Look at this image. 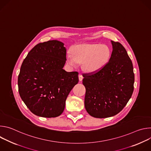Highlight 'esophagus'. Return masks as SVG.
Instances as JSON below:
<instances>
[{"instance_id": "34e87169", "label": "esophagus", "mask_w": 151, "mask_h": 151, "mask_svg": "<svg viewBox=\"0 0 151 151\" xmlns=\"http://www.w3.org/2000/svg\"><path fill=\"white\" fill-rule=\"evenodd\" d=\"M82 79H83V76H82V75H81V74L79 75V81H82Z\"/></svg>"}]
</instances>
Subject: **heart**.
<instances>
[{
    "mask_svg": "<svg viewBox=\"0 0 151 151\" xmlns=\"http://www.w3.org/2000/svg\"><path fill=\"white\" fill-rule=\"evenodd\" d=\"M111 49L106 45L99 44H81L72 48V54H68L67 62L70 66L76 68L82 63L83 69L88 73L100 70L109 61Z\"/></svg>",
    "mask_w": 151,
    "mask_h": 151,
    "instance_id": "b5f03b06",
    "label": "heart"
}]
</instances>
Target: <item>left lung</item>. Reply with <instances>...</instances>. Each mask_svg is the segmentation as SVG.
<instances>
[{
  "label": "left lung",
  "instance_id": "8db88e82",
  "mask_svg": "<svg viewBox=\"0 0 151 151\" xmlns=\"http://www.w3.org/2000/svg\"><path fill=\"white\" fill-rule=\"evenodd\" d=\"M111 57L99 72L83 74L85 107L92 116L104 118L121 112L134 90V74L131 59L119 42L111 40Z\"/></svg>",
  "mask_w": 151,
  "mask_h": 151
}]
</instances>
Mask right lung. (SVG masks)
I'll return each instance as SVG.
<instances>
[{
	"instance_id": "add662e5",
	"label": "right lung",
	"mask_w": 151,
	"mask_h": 151,
	"mask_svg": "<svg viewBox=\"0 0 151 151\" xmlns=\"http://www.w3.org/2000/svg\"><path fill=\"white\" fill-rule=\"evenodd\" d=\"M52 40L36 45L21 64L18 78L19 96L35 115L45 118L60 116L66 99L78 83V72L63 69L66 49Z\"/></svg>"
}]
</instances>
